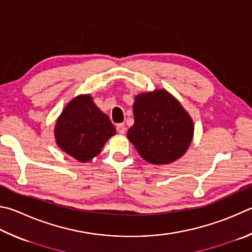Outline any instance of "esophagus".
Instances as JSON below:
<instances>
[{
    "mask_svg": "<svg viewBox=\"0 0 252 252\" xmlns=\"http://www.w3.org/2000/svg\"><path fill=\"white\" fill-rule=\"evenodd\" d=\"M117 131L120 134H123L126 132V126L123 125V123H119V125L117 126Z\"/></svg>",
    "mask_w": 252,
    "mask_h": 252,
    "instance_id": "34e87169",
    "label": "esophagus"
}]
</instances>
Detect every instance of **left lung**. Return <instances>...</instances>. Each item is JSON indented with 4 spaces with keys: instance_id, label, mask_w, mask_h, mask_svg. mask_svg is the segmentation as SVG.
<instances>
[{
    "instance_id": "left-lung-1",
    "label": "left lung",
    "mask_w": 252,
    "mask_h": 252,
    "mask_svg": "<svg viewBox=\"0 0 252 252\" xmlns=\"http://www.w3.org/2000/svg\"><path fill=\"white\" fill-rule=\"evenodd\" d=\"M133 113L134 125L126 136L146 162L158 165L172 163L189 149L193 121L167 91L136 95Z\"/></svg>"
}]
</instances>
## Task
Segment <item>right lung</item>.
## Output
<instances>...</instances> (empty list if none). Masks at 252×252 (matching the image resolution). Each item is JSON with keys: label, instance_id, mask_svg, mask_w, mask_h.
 I'll use <instances>...</instances> for the list:
<instances>
[{"label": "right lung", "instance_id": "1", "mask_svg": "<svg viewBox=\"0 0 252 252\" xmlns=\"http://www.w3.org/2000/svg\"><path fill=\"white\" fill-rule=\"evenodd\" d=\"M114 134L110 119L99 110L89 94L71 100L55 127L59 148L79 162H88L98 155Z\"/></svg>", "mask_w": 252, "mask_h": 252}]
</instances>
